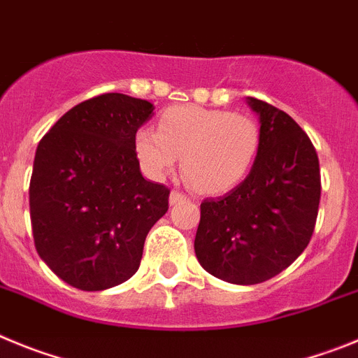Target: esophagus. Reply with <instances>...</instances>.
<instances>
[{
	"label": "esophagus",
	"instance_id": "esophagus-1",
	"mask_svg": "<svg viewBox=\"0 0 358 358\" xmlns=\"http://www.w3.org/2000/svg\"><path fill=\"white\" fill-rule=\"evenodd\" d=\"M185 199L189 198H187L185 194H182L180 191H171V194H169V203H171V205H176V203L180 201H185Z\"/></svg>",
	"mask_w": 358,
	"mask_h": 358
}]
</instances>
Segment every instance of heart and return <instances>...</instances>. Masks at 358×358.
Listing matches in <instances>:
<instances>
[{"label":"heart","mask_w":358,"mask_h":358,"mask_svg":"<svg viewBox=\"0 0 358 358\" xmlns=\"http://www.w3.org/2000/svg\"><path fill=\"white\" fill-rule=\"evenodd\" d=\"M260 143V127L251 115L176 105L164 110L157 131L141 128L135 134L134 150L148 175L162 178L180 157L183 178L192 189L219 194L246 178Z\"/></svg>","instance_id":"heart-1"}]
</instances>
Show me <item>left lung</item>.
I'll use <instances>...</instances> for the list:
<instances>
[{
	"label": "left lung",
	"instance_id": "left-lung-1",
	"mask_svg": "<svg viewBox=\"0 0 358 358\" xmlns=\"http://www.w3.org/2000/svg\"><path fill=\"white\" fill-rule=\"evenodd\" d=\"M246 103L259 115V157L239 185L201 203L194 239L203 269L235 285L266 282L303 253L321 198L320 160L308 135L269 103Z\"/></svg>",
	"mask_w": 358,
	"mask_h": 358
}]
</instances>
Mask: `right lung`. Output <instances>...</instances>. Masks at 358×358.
<instances>
[{"label": "right lung", "instance_id": "obj_1", "mask_svg": "<svg viewBox=\"0 0 358 358\" xmlns=\"http://www.w3.org/2000/svg\"><path fill=\"white\" fill-rule=\"evenodd\" d=\"M146 99L96 96L62 115L38 143L30 217L38 257L80 291H105L137 273L169 189L146 180L134 137L153 117Z\"/></svg>", "mask_w": 358, "mask_h": 358}]
</instances>
